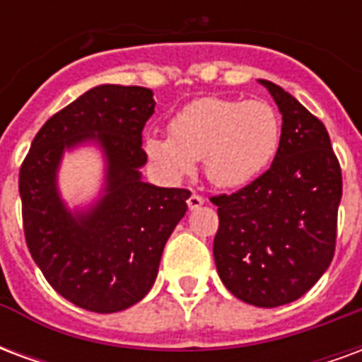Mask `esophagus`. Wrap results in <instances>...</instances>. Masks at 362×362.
Here are the masks:
<instances>
[{
    "instance_id": "1",
    "label": "esophagus",
    "mask_w": 362,
    "mask_h": 362,
    "mask_svg": "<svg viewBox=\"0 0 362 362\" xmlns=\"http://www.w3.org/2000/svg\"><path fill=\"white\" fill-rule=\"evenodd\" d=\"M205 204V199L202 196H197V194H192V196L188 197V207L194 211V209H199L202 205Z\"/></svg>"
}]
</instances>
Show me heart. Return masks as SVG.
Returning <instances> with one entry per match:
<instances>
[{
  "mask_svg": "<svg viewBox=\"0 0 362 362\" xmlns=\"http://www.w3.org/2000/svg\"><path fill=\"white\" fill-rule=\"evenodd\" d=\"M279 141V114L269 103L207 96L170 119V135H147L145 153L173 180L194 173L204 158L207 180L233 189L266 173Z\"/></svg>",
  "mask_w": 362,
  "mask_h": 362,
  "instance_id": "1",
  "label": "heart"
}]
</instances>
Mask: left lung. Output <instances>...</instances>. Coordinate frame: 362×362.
Returning a JSON list of instances; mask_svg holds the SVG:
<instances>
[{
    "label": "left lung",
    "instance_id": "left-lung-1",
    "mask_svg": "<svg viewBox=\"0 0 362 362\" xmlns=\"http://www.w3.org/2000/svg\"><path fill=\"white\" fill-rule=\"evenodd\" d=\"M258 83L283 116L279 149L246 188L211 197L219 213L213 256L236 298L275 308L310 291L332 264L343 186L326 126L279 85Z\"/></svg>",
    "mask_w": 362,
    "mask_h": 362
}]
</instances>
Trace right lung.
I'll return each mask as SVG.
<instances>
[{"label":"right lung","instance_id":"1","mask_svg":"<svg viewBox=\"0 0 362 362\" xmlns=\"http://www.w3.org/2000/svg\"><path fill=\"white\" fill-rule=\"evenodd\" d=\"M153 90L96 85L36 134L19 174L30 256L59 295L98 314L126 310L157 279L168 236L188 211L189 192L143 180L145 122ZM95 146L103 182L91 202L69 208L59 192L66 152Z\"/></svg>","mask_w":362,"mask_h":362}]
</instances>
